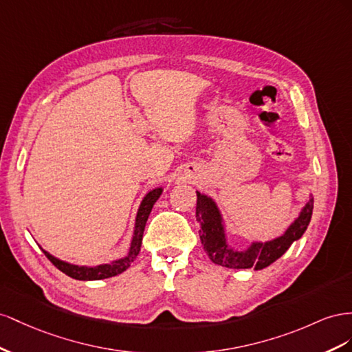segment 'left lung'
I'll return each instance as SVG.
<instances>
[{"instance_id":"1","label":"left lung","mask_w":352,"mask_h":352,"mask_svg":"<svg viewBox=\"0 0 352 352\" xmlns=\"http://www.w3.org/2000/svg\"><path fill=\"white\" fill-rule=\"evenodd\" d=\"M196 221L200 227V240L214 264L234 270L265 268L282 256L298 239L302 237L311 221L314 196L309 192L298 217L289 224L282 236L271 240H250L245 249H236L228 243L227 223L218 204L209 195L196 192Z\"/></svg>"}]
</instances>
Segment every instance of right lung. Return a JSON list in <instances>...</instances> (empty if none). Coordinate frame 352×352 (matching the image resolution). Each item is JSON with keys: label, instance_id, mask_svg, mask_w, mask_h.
Instances as JSON below:
<instances>
[{"label": "right lung", "instance_id": "1", "mask_svg": "<svg viewBox=\"0 0 352 352\" xmlns=\"http://www.w3.org/2000/svg\"><path fill=\"white\" fill-rule=\"evenodd\" d=\"M164 192V187H155L144 195L142 199V202L138 205L137 214H135V221H134V230H133V236H131V243H129L128 252L120 256L115 258L112 261H109L106 264H98V265H76V264H70L66 263L63 259H58L54 255L47 252L45 249H43V252L45 256L52 261V263L65 273L66 276L72 277L75 280H84V282H89V280H103L118 276L134 263V259L140 254V249H142L143 243V233H144V227L147 223V218L152 212V208L156 204V200L160 197Z\"/></svg>", "mask_w": 352, "mask_h": 352}]
</instances>
